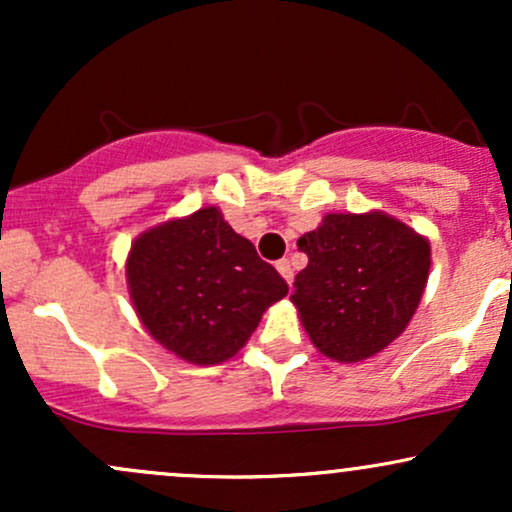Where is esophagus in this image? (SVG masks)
<instances>
[{"label": "esophagus", "mask_w": 512, "mask_h": 512, "mask_svg": "<svg viewBox=\"0 0 512 512\" xmlns=\"http://www.w3.org/2000/svg\"><path fill=\"white\" fill-rule=\"evenodd\" d=\"M276 269H279V274L284 276L286 279V284H293V267H291V262L289 260H279L276 262Z\"/></svg>", "instance_id": "esophagus-1"}]
</instances>
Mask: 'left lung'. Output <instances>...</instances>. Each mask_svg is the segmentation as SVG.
Wrapping results in <instances>:
<instances>
[{"mask_svg": "<svg viewBox=\"0 0 512 512\" xmlns=\"http://www.w3.org/2000/svg\"><path fill=\"white\" fill-rule=\"evenodd\" d=\"M308 267L293 281L310 342L322 356L358 363L407 330L424 296L431 243L385 211L327 214L298 238Z\"/></svg>", "mask_w": 512, "mask_h": 512, "instance_id": "obj_1", "label": "left lung"}]
</instances>
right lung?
Segmentation results:
<instances>
[{"label":"right lung","instance_id":"add662e5","mask_svg":"<svg viewBox=\"0 0 512 512\" xmlns=\"http://www.w3.org/2000/svg\"><path fill=\"white\" fill-rule=\"evenodd\" d=\"M125 274L146 332L195 366L236 356L264 310L289 293V284L228 226L219 207L139 233Z\"/></svg>","mask_w":512,"mask_h":512}]
</instances>
